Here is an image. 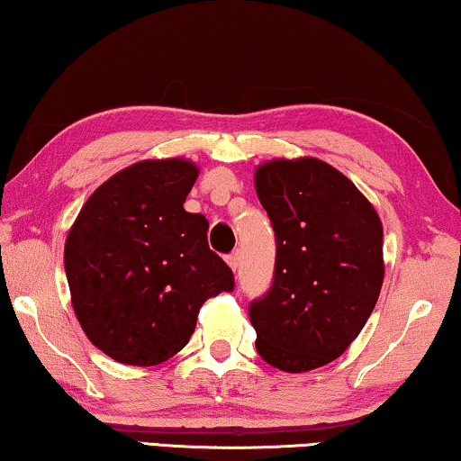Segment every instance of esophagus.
<instances>
[{
	"label": "esophagus",
	"instance_id": "34e87169",
	"mask_svg": "<svg viewBox=\"0 0 461 461\" xmlns=\"http://www.w3.org/2000/svg\"><path fill=\"white\" fill-rule=\"evenodd\" d=\"M239 261H240V258H239V251H232L229 258H226V264H229V267L232 272H237V267H239Z\"/></svg>",
	"mask_w": 461,
	"mask_h": 461
}]
</instances>
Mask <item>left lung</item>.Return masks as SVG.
I'll use <instances>...</instances> for the list:
<instances>
[{"instance_id": "8db88e82", "label": "left lung", "mask_w": 461, "mask_h": 461, "mask_svg": "<svg viewBox=\"0 0 461 461\" xmlns=\"http://www.w3.org/2000/svg\"><path fill=\"white\" fill-rule=\"evenodd\" d=\"M255 191L276 232L274 282L253 301L255 348L267 365L307 373L342 357L384 285V224L373 203L328 162L274 158Z\"/></svg>"}]
</instances>
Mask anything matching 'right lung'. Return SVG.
Returning <instances> with one entry per match:
<instances>
[{
	"label": "right lung",
	"instance_id": "obj_1",
	"mask_svg": "<svg viewBox=\"0 0 461 461\" xmlns=\"http://www.w3.org/2000/svg\"><path fill=\"white\" fill-rule=\"evenodd\" d=\"M197 175L185 158L140 160L96 187L68 232L74 313L117 363L152 366L175 357L202 304L235 286L208 247L206 218L183 208Z\"/></svg>",
	"mask_w": 461,
	"mask_h": 461
}]
</instances>
